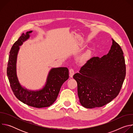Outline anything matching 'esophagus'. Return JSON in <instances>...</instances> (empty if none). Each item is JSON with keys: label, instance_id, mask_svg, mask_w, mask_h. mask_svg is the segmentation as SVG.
<instances>
[{"label": "esophagus", "instance_id": "34e87169", "mask_svg": "<svg viewBox=\"0 0 133 133\" xmlns=\"http://www.w3.org/2000/svg\"><path fill=\"white\" fill-rule=\"evenodd\" d=\"M74 73H75V72H74V70L73 69L71 68L69 69V76L71 78L72 77L73 75H74Z\"/></svg>", "mask_w": 133, "mask_h": 133}]
</instances>
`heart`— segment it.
Instances as JSON below:
<instances>
[{
    "label": "heart",
    "instance_id": "1",
    "mask_svg": "<svg viewBox=\"0 0 133 133\" xmlns=\"http://www.w3.org/2000/svg\"><path fill=\"white\" fill-rule=\"evenodd\" d=\"M91 55V51L90 50H88L87 51L84 55L83 56H82V57L81 58V61L82 62H84L85 61V60H86Z\"/></svg>",
    "mask_w": 133,
    "mask_h": 133
}]
</instances>
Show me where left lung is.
<instances>
[{"label":"left lung","instance_id":"left-lung-1","mask_svg":"<svg viewBox=\"0 0 133 133\" xmlns=\"http://www.w3.org/2000/svg\"><path fill=\"white\" fill-rule=\"evenodd\" d=\"M108 53L94 57L73 78L77 83L81 105L87 108L102 107L118 95L126 75V66L121 46L112 39Z\"/></svg>","mask_w":133,"mask_h":133}]
</instances>
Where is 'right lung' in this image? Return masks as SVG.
<instances>
[{
  "mask_svg": "<svg viewBox=\"0 0 133 133\" xmlns=\"http://www.w3.org/2000/svg\"><path fill=\"white\" fill-rule=\"evenodd\" d=\"M32 31L23 33L12 46L9 56L7 74L15 96L20 101L28 106L43 108L49 107L56 100L63 83L69 78L67 67L52 68L49 71L46 84L38 90H30L22 86L17 75V59L19 46L30 37Z\"/></svg>",
  "mask_w": 133,
  "mask_h": 133,
  "instance_id": "add662e5",
  "label": "right lung"
}]
</instances>
